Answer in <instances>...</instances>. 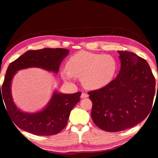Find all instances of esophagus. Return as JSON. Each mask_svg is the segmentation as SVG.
<instances>
[{
	"instance_id": "obj_1",
	"label": "esophagus",
	"mask_w": 158,
	"mask_h": 158,
	"mask_svg": "<svg viewBox=\"0 0 158 158\" xmlns=\"http://www.w3.org/2000/svg\"><path fill=\"white\" fill-rule=\"evenodd\" d=\"M89 96H88V94H86V93H85V92H83L82 94H81V98H88Z\"/></svg>"
}]
</instances>
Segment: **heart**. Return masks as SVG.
<instances>
[{
	"instance_id": "obj_1",
	"label": "heart",
	"mask_w": 158,
	"mask_h": 158,
	"mask_svg": "<svg viewBox=\"0 0 158 158\" xmlns=\"http://www.w3.org/2000/svg\"><path fill=\"white\" fill-rule=\"evenodd\" d=\"M67 70L62 71L64 79L72 77L81 78L83 85L89 89H98L108 85L118 69V62L112 55L80 52L70 57Z\"/></svg>"
}]
</instances>
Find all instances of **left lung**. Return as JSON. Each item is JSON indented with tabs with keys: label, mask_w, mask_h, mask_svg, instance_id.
Here are the masks:
<instances>
[{
	"label": "left lung",
	"mask_w": 158,
	"mask_h": 158,
	"mask_svg": "<svg viewBox=\"0 0 158 158\" xmlns=\"http://www.w3.org/2000/svg\"><path fill=\"white\" fill-rule=\"evenodd\" d=\"M117 52L121 69L116 78L88 92L93 122L111 132L130 128L145 119L152 110L156 92L155 77L146 60L131 52Z\"/></svg>",
	"instance_id": "left-lung-1"
}]
</instances>
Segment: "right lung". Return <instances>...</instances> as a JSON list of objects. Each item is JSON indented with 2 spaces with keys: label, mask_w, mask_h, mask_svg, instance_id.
Here are the masks:
<instances>
[{
  "label": "right lung",
  "mask_w": 158,
  "mask_h": 158,
  "mask_svg": "<svg viewBox=\"0 0 158 158\" xmlns=\"http://www.w3.org/2000/svg\"><path fill=\"white\" fill-rule=\"evenodd\" d=\"M69 52L68 49L62 48L28 50L10 63L1 90L0 84V102L1 99L4 101L5 109L14 123L13 124L20 129L35 135L51 136L59 133L66 127L70 111L79 102L81 92L72 94L55 92L48 106L42 111L25 113L17 108L13 102L11 83L17 70L30 67H39L58 73L60 64Z\"/></svg>",
  "instance_id": "right-lung-1"
}]
</instances>
